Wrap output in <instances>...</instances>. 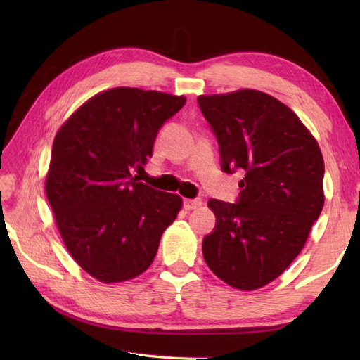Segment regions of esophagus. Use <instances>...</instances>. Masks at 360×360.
I'll return each instance as SVG.
<instances>
[{"label":"esophagus","mask_w":360,"mask_h":360,"mask_svg":"<svg viewBox=\"0 0 360 360\" xmlns=\"http://www.w3.org/2000/svg\"><path fill=\"white\" fill-rule=\"evenodd\" d=\"M202 205V201L198 198V200H184V209L186 210H193Z\"/></svg>","instance_id":"34e87169"}]
</instances>
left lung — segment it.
Listing matches in <instances>:
<instances>
[{"label": "left lung", "mask_w": 360, "mask_h": 360, "mask_svg": "<svg viewBox=\"0 0 360 360\" xmlns=\"http://www.w3.org/2000/svg\"><path fill=\"white\" fill-rule=\"evenodd\" d=\"M198 103L223 170L244 173L238 204L209 201L217 227L202 255L229 286L255 290L288 269L323 209L322 151L297 114L263 91L200 96Z\"/></svg>", "instance_id": "left-lung-1"}]
</instances>
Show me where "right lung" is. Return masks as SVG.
I'll use <instances>...</instances> for the list:
<instances>
[{"instance_id":"add662e5","label":"right lung","mask_w":360,"mask_h":360,"mask_svg":"<svg viewBox=\"0 0 360 360\" xmlns=\"http://www.w3.org/2000/svg\"><path fill=\"white\" fill-rule=\"evenodd\" d=\"M184 96L139 88L102 91L56 134L46 196L74 262L102 283L136 278L156 257L182 198L139 182L159 128Z\"/></svg>"}]
</instances>
